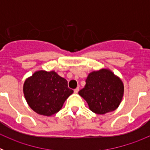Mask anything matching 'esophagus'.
I'll return each mask as SVG.
<instances>
[{
  "label": "esophagus",
  "mask_w": 150,
  "mask_h": 150,
  "mask_svg": "<svg viewBox=\"0 0 150 150\" xmlns=\"http://www.w3.org/2000/svg\"><path fill=\"white\" fill-rule=\"evenodd\" d=\"M78 91H79V88H75V89H74V93H75V94H77Z\"/></svg>",
  "instance_id": "1"
}]
</instances>
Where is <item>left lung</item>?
I'll use <instances>...</instances> for the list:
<instances>
[{"mask_svg": "<svg viewBox=\"0 0 150 150\" xmlns=\"http://www.w3.org/2000/svg\"><path fill=\"white\" fill-rule=\"evenodd\" d=\"M123 94L122 81L108 69L90 73L86 79V86L79 91L89 109L100 115L115 110L121 103Z\"/></svg>", "mask_w": 150, "mask_h": 150, "instance_id": "obj_1", "label": "left lung"}]
</instances>
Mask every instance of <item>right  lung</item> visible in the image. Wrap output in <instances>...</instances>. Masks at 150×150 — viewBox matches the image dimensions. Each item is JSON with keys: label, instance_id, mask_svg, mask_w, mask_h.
Returning <instances> with one entry per match:
<instances>
[{"label": "right lung", "instance_id": "add662e5", "mask_svg": "<svg viewBox=\"0 0 150 150\" xmlns=\"http://www.w3.org/2000/svg\"><path fill=\"white\" fill-rule=\"evenodd\" d=\"M23 92L29 107L37 113L50 116L62 109L74 91L67 81L55 71H38L27 78Z\"/></svg>", "mask_w": 150, "mask_h": 150}]
</instances>
